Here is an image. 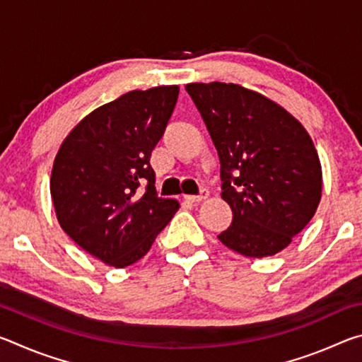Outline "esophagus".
Here are the masks:
<instances>
[{
    "label": "esophagus",
    "mask_w": 362,
    "mask_h": 362,
    "mask_svg": "<svg viewBox=\"0 0 362 362\" xmlns=\"http://www.w3.org/2000/svg\"><path fill=\"white\" fill-rule=\"evenodd\" d=\"M207 196H209V193H207V189H201L199 194L187 196V201H188V203H192V204H198V203H201V201L207 199Z\"/></svg>",
    "instance_id": "obj_1"
}]
</instances>
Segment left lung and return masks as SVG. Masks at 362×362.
Returning <instances> with one entry per match:
<instances>
[{"instance_id":"obj_1","label":"left lung","mask_w":362,"mask_h":362,"mask_svg":"<svg viewBox=\"0 0 362 362\" xmlns=\"http://www.w3.org/2000/svg\"><path fill=\"white\" fill-rule=\"evenodd\" d=\"M220 159L231 225L217 236L262 259L287 247L321 199L320 158L305 127L278 103L238 84L185 86Z\"/></svg>"}]
</instances>
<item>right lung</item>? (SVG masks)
Wrapping results in <instances>:
<instances>
[{
  "label": "right lung",
  "mask_w": 362,
  "mask_h": 362,
  "mask_svg": "<svg viewBox=\"0 0 362 362\" xmlns=\"http://www.w3.org/2000/svg\"><path fill=\"white\" fill-rule=\"evenodd\" d=\"M177 97L179 86H158L105 103L79 121L54 159L51 194L60 226L110 267L142 259L180 207L156 194L150 166Z\"/></svg>",
  "instance_id": "obj_1"
}]
</instances>
